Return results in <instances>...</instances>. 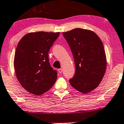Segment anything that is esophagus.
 Segmentation results:
<instances>
[{
  "label": "esophagus",
  "instance_id": "esophagus-1",
  "mask_svg": "<svg viewBox=\"0 0 124 124\" xmlns=\"http://www.w3.org/2000/svg\"><path fill=\"white\" fill-rule=\"evenodd\" d=\"M58 72H59V73H61L62 72V71H63V70H62V69H58Z\"/></svg>",
  "mask_w": 124,
  "mask_h": 124
}]
</instances>
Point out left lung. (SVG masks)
<instances>
[{
    "instance_id": "obj_1",
    "label": "left lung",
    "mask_w": 124,
    "mask_h": 124,
    "mask_svg": "<svg viewBox=\"0 0 124 124\" xmlns=\"http://www.w3.org/2000/svg\"><path fill=\"white\" fill-rule=\"evenodd\" d=\"M72 51L76 70L69 80L71 86L83 93L99 85L106 70V56L103 42L93 31L75 28L63 32Z\"/></svg>"
}]
</instances>
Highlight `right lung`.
<instances>
[{
  "instance_id": "1",
  "label": "right lung",
  "mask_w": 124,
  "mask_h": 124,
  "mask_svg": "<svg viewBox=\"0 0 124 124\" xmlns=\"http://www.w3.org/2000/svg\"><path fill=\"white\" fill-rule=\"evenodd\" d=\"M60 32L39 31L25 35L18 42L14 59L16 75L27 91L44 94L53 86L57 72L51 66L48 52Z\"/></svg>"
}]
</instances>
